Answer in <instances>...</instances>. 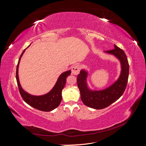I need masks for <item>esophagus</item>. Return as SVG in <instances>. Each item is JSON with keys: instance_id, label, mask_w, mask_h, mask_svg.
I'll return each mask as SVG.
<instances>
[{"instance_id": "obj_1", "label": "esophagus", "mask_w": 146, "mask_h": 146, "mask_svg": "<svg viewBox=\"0 0 146 146\" xmlns=\"http://www.w3.org/2000/svg\"><path fill=\"white\" fill-rule=\"evenodd\" d=\"M80 66L78 65H74L72 67V74L75 75V76H77L79 74V72H80Z\"/></svg>"}]
</instances>
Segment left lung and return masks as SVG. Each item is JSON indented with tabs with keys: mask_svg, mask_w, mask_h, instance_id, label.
I'll return each mask as SVG.
<instances>
[{
	"mask_svg": "<svg viewBox=\"0 0 146 146\" xmlns=\"http://www.w3.org/2000/svg\"><path fill=\"white\" fill-rule=\"evenodd\" d=\"M104 53L114 56L120 62L121 72L115 82L104 90H92L87 82L89 72L85 68L81 69L77 79L83 103L88 107L96 110L107 107L120 98L126 88L129 74V65L127 56L121 48L114 44V49L104 51Z\"/></svg>",
	"mask_w": 146,
	"mask_h": 146,
	"instance_id": "1",
	"label": "left lung"
}]
</instances>
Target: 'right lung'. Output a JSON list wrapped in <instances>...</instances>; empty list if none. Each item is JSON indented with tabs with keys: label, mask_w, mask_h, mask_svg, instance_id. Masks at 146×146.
I'll use <instances>...</instances> for the list:
<instances>
[{
	"label": "right lung",
	"mask_w": 146,
	"mask_h": 146,
	"mask_svg": "<svg viewBox=\"0 0 146 146\" xmlns=\"http://www.w3.org/2000/svg\"><path fill=\"white\" fill-rule=\"evenodd\" d=\"M30 46V44L24 50L18 61V63L16 68V80L17 83V86L19 88V90L22 98L26 103L29 104L31 107H32L37 110L42 111H50L53 110L58 107L62 99V90L65 86L66 82V78L69 76L71 72V70H68L62 74L57 79L54 86L52 89L48 92L47 93L41 95V96H35L32 95L27 92H26L23 88H22L19 78V65L20 63L21 59L23 56L25 50Z\"/></svg>",
	"instance_id": "obj_1"
}]
</instances>
